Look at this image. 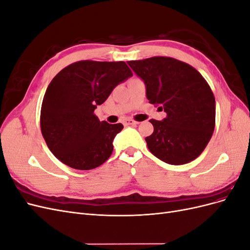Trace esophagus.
<instances>
[{
    "label": "esophagus",
    "mask_w": 250,
    "mask_h": 250,
    "mask_svg": "<svg viewBox=\"0 0 250 250\" xmlns=\"http://www.w3.org/2000/svg\"><path fill=\"white\" fill-rule=\"evenodd\" d=\"M123 124H124L125 126H128V125H137V124H139V122H137V121H134V120H132V119H125V120L123 121Z\"/></svg>",
    "instance_id": "esophagus-1"
}]
</instances>
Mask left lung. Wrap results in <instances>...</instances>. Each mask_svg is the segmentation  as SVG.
<instances>
[{
	"instance_id": "left-lung-1",
	"label": "left lung",
	"mask_w": 250,
	"mask_h": 250,
	"mask_svg": "<svg viewBox=\"0 0 250 250\" xmlns=\"http://www.w3.org/2000/svg\"><path fill=\"white\" fill-rule=\"evenodd\" d=\"M127 63L145 82L149 103L167 113L163 121L150 120L154 130L145 139L150 152L170 165L197 158L215 129V97L207 80L192 65L172 57Z\"/></svg>"
}]
</instances>
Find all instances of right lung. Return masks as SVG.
<instances>
[{
    "instance_id": "add662e5",
    "label": "right lung",
    "mask_w": 250,
    "mask_h": 250,
    "mask_svg": "<svg viewBox=\"0 0 250 250\" xmlns=\"http://www.w3.org/2000/svg\"><path fill=\"white\" fill-rule=\"evenodd\" d=\"M131 76L124 62L80 60L52 79L42 104L41 129L60 162L73 169L92 170L108 160L123 125L100 122L94 111Z\"/></svg>"
}]
</instances>
